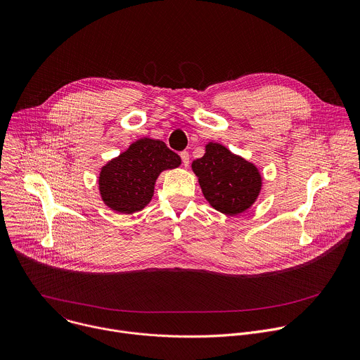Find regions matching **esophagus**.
I'll use <instances>...</instances> for the list:
<instances>
[{"mask_svg": "<svg viewBox=\"0 0 360 360\" xmlns=\"http://www.w3.org/2000/svg\"><path fill=\"white\" fill-rule=\"evenodd\" d=\"M181 160H182V164H184V167L186 168V167L189 165V154H188L186 151L181 153Z\"/></svg>", "mask_w": 360, "mask_h": 360, "instance_id": "obj_1", "label": "esophagus"}]
</instances>
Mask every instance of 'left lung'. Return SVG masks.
Returning a JSON list of instances; mask_svg holds the SVG:
<instances>
[{
	"mask_svg": "<svg viewBox=\"0 0 360 360\" xmlns=\"http://www.w3.org/2000/svg\"><path fill=\"white\" fill-rule=\"evenodd\" d=\"M192 171L209 205L227 216L250 209L262 192L259 168L220 143H207L205 155L192 162Z\"/></svg>",
	"mask_w": 360,
	"mask_h": 360,
	"instance_id": "1",
	"label": "left lung"
}]
</instances>
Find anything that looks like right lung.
Returning a JSON list of instances; mask_svg holds the SVG:
<instances>
[{
  "mask_svg": "<svg viewBox=\"0 0 360 360\" xmlns=\"http://www.w3.org/2000/svg\"><path fill=\"white\" fill-rule=\"evenodd\" d=\"M179 165V155L164 141L140 139L101 167L97 181L101 200L118 213L139 212L151 202L160 174Z\"/></svg>",
  "mask_w": 360,
  "mask_h": 360,
  "instance_id": "1",
  "label": "right lung"
}]
</instances>
